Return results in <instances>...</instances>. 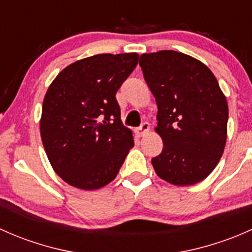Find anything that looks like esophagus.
<instances>
[{
    "label": "esophagus",
    "instance_id": "esophagus-1",
    "mask_svg": "<svg viewBox=\"0 0 252 252\" xmlns=\"http://www.w3.org/2000/svg\"><path fill=\"white\" fill-rule=\"evenodd\" d=\"M149 130H150L149 122H144V123H141V126L136 129V133H138L139 136H144Z\"/></svg>",
    "mask_w": 252,
    "mask_h": 252
}]
</instances>
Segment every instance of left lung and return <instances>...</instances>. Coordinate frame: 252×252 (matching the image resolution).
Returning <instances> with one entry per match:
<instances>
[{"label":"left lung","mask_w":252,"mask_h":252,"mask_svg":"<svg viewBox=\"0 0 252 252\" xmlns=\"http://www.w3.org/2000/svg\"><path fill=\"white\" fill-rule=\"evenodd\" d=\"M156 98V131L163 150L151 159L157 175L192 185L215 169L227 140L228 105L213 73L200 61L172 50L139 61Z\"/></svg>","instance_id":"obj_1"}]
</instances>
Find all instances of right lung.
Returning <instances> with one entry per match:
<instances>
[{"label":"right lung","mask_w":252,"mask_h":252,"mask_svg":"<svg viewBox=\"0 0 252 252\" xmlns=\"http://www.w3.org/2000/svg\"><path fill=\"white\" fill-rule=\"evenodd\" d=\"M139 55H96L68 65L42 103V144L64 182L84 190L105 187L118 174L133 133L121 121L116 94L138 64Z\"/></svg>","instance_id":"add662e5"}]
</instances>
